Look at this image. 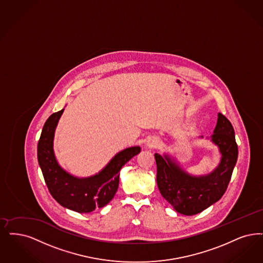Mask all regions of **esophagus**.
<instances>
[{
	"mask_svg": "<svg viewBox=\"0 0 263 263\" xmlns=\"http://www.w3.org/2000/svg\"><path fill=\"white\" fill-rule=\"evenodd\" d=\"M160 143H161V142H160L159 137L152 136L147 139L146 146H147V148H156V147L160 146Z\"/></svg>",
	"mask_w": 263,
	"mask_h": 263,
	"instance_id": "34e87169",
	"label": "esophagus"
}]
</instances>
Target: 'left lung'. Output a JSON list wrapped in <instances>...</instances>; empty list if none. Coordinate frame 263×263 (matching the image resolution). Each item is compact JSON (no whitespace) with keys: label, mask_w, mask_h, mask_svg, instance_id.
<instances>
[{"label":"left lung","mask_w":263,"mask_h":263,"mask_svg":"<svg viewBox=\"0 0 263 263\" xmlns=\"http://www.w3.org/2000/svg\"><path fill=\"white\" fill-rule=\"evenodd\" d=\"M205 139L218 147L220 154L217 166L205 174H191L169 153L155 154L158 190L172 208L183 215L200 213L220 200L237 162L238 146L235 131L225 116L217 115L213 134Z\"/></svg>","instance_id":"1"}]
</instances>
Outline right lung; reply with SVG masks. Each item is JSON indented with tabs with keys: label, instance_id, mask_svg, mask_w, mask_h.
<instances>
[{
	"label": "right lung",
	"instance_id": "1",
	"mask_svg": "<svg viewBox=\"0 0 263 263\" xmlns=\"http://www.w3.org/2000/svg\"><path fill=\"white\" fill-rule=\"evenodd\" d=\"M63 110L54 112L45 122L38 143L37 157L47 187L62 206L79 213L103 208L114 199L119 184V171L141 152L139 146L118 152L104 168L88 177H78L62 167L53 151V139Z\"/></svg>",
	"mask_w": 263,
	"mask_h": 263
}]
</instances>
